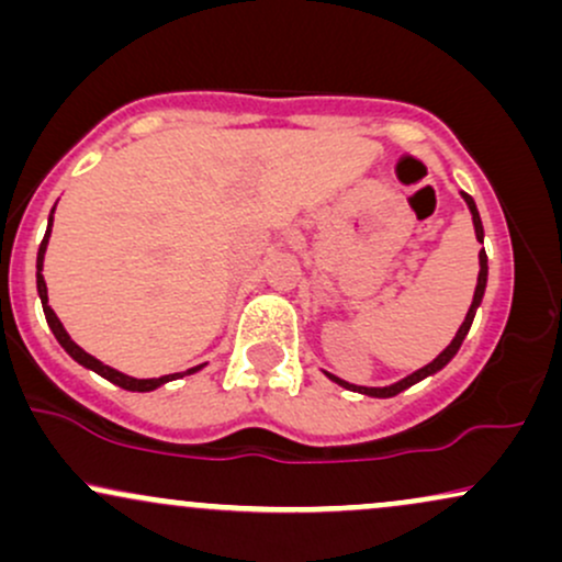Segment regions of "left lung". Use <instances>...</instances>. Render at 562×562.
<instances>
[{"mask_svg":"<svg viewBox=\"0 0 562 562\" xmlns=\"http://www.w3.org/2000/svg\"><path fill=\"white\" fill-rule=\"evenodd\" d=\"M462 198H465V203L470 205V214H473V224H475V237H479V243H483V224H481V216H479V209H475V200L468 195V192H462ZM479 259H481V272H479V285H475V295H473V303H470V308H468V317H465V322H462V327L460 330H457V335H454V340H451V344L443 348L441 353H438V357L434 359V362L430 364H425L423 370H417V372H412L409 378H404V380H398V383H393V385H385V389H364V385H351V383H346V380H340V378H335V375H330V372H327V375H330V380H335V383L338 385H344V389H348V391H359V393H367V396H380V398H389V396H396V393H402L404 389H409V385H415L417 380H423V378H428V375H434V372H438L441 370L443 364L449 362L451 357H454L457 351H460V346H462V340H465V335H468V330H470V325H473V317H475V308H479V303H481V299H483V290H486V274H488V263H486V250H481L479 254Z\"/></svg>","mask_w":562,"mask_h":562,"instance_id":"obj_1","label":"left lung"}]
</instances>
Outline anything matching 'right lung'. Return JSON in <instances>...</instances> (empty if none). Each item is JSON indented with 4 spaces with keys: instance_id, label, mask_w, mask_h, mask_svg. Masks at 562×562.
Listing matches in <instances>:
<instances>
[{
    "instance_id": "right-lung-1",
    "label": "right lung",
    "mask_w": 562,
    "mask_h": 562,
    "mask_svg": "<svg viewBox=\"0 0 562 562\" xmlns=\"http://www.w3.org/2000/svg\"><path fill=\"white\" fill-rule=\"evenodd\" d=\"M53 211H55V209H53ZM49 227H53V216H49ZM49 227H47V235H44L42 245H38V256H36V288H38V299H42V306H44V317H47V325L53 327L55 338L60 340V346L66 348V351L70 353V357H74L76 362H79V364L89 367V370H94L97 375L108 378V380H111V383L121 385V389H126V391H153V389H158V385H164L166 380H173V378L184 375V372H177V375H164V378H142V380H139V378H128V375H124V372H119V370H113V367L102 364L100 359H94L92 353H87V351H83V348H79V346L74 344V340H70V335L66 333V327L60 325V319H57L53 308H49V299H47V282H44V277H42V261H44V250H47V237H49ZM200 367H203V364H200ZM200 367H192V370H187V372H195V370H200Z\"/></svg>"
}]
</instances>
